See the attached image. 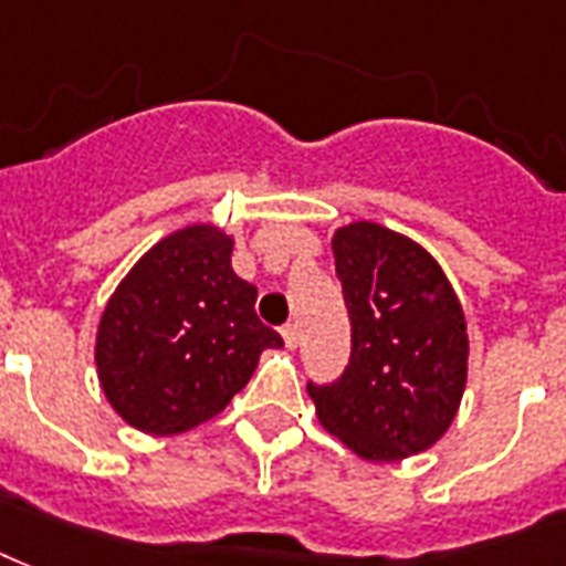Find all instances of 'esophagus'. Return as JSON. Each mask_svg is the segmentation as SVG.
I'll return each instance as SVG.
<instances>
[{
	"instance_id": "1",
	"label": "esophagus",
	"mask_w": 566,
	"mask_h": 566,
	"mask_svg": "<svg viewBox=\"0 0 566 566\" xmlns=\"http://www.w3.org/2000/svg\"><path fill=\"white\" fill-rule=\"evenodd\" d=\"M283 343H286L289 352H295L297 348V324H286V327H283Z\"/></svg>"
}]
</instances>
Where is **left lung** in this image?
Masks as SVG:
<instances>
[{
	"instance_id": "1",
	"label": "left lung",
	"mask_w": 566,
	"mask_h": 566,
	"mask_svg": "<svg viewBox=\"0 0 566 566\" xmlns=\"http://www.w3.org/2000/svg\"><path fill=\"white\" fill-rule=\"evenodd\" d=\"M331 244L352 360L336 384L306 392L324 431L363 461H405L458 416L470 360L463 306L440 262L396 230L354 221Z\"/></svg>"
}]
</instances>
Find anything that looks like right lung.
Returning a JSON list of instances; mask_svg holds the SVG:
<instances>
[{
  "mask_svg": "<svg viewBox=\"0 0 566 566\" xmlns=\"http://www.w3.org/2000/svg\"><path fill=\"white\" fill-rule=\"evenodd\" d=\"M233 235L188 223L156 242L108 297L96 375L126 424L170 437L209 422L251 380L280 333L256 318V286L233 271Z\"/></svg>",
  "mask_w": 566,
  "mask_h": 566,
  "instance_id": "obj_1",
  "label": "right lung"
}]
</instances>
